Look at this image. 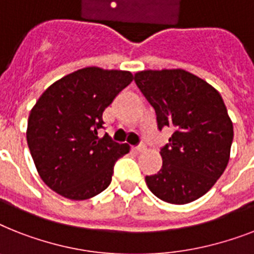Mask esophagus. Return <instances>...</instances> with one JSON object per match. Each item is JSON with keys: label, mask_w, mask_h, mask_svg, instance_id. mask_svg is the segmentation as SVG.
Returning <instances> with one entry per match:
<instances>
[{"label": "esophagus", "mask_w": 254, "mask_h": 254, "mask_svg": "<svg viewBox=\"0 0 254 254\" xmlns=\"http://www.w3.org/2000/svg\"><path fill=\"white\" fill-rule=\"evenodd\" d=\"M134 151H137V152H141V151H145L146 150V146L143 145V143H141L139 146H135V147H133Z\"/></svg>", "instance_id": "1"}]
</instances>
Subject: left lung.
<instances>
[{"instance_id":"obj_1","label":"left lung","mask_w":254,"mask_h":254,"mask_svg":"<svg viewBox=\"0 0 254 254\" xmlns=\"http://www.w3.org/2000/svg\"><path fill=\"white\" fill-rule=\"evenodd\" d=\"M134 80L155 109L159 130H174L160 150V171L146 176L148 189L174 205L198 199L230 160L234 127L223 99L211 84L183 69L142 70Z\"/></svg>"}]
</instances>
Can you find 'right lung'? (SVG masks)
I'll use <instances>...</instances> for the list:
<instances>
[{"instance_id": "obj_1", "label": "right lung", "mask_w": 254, "mask_h": 254, "mask_svg": "<svg viewBox=\"0 0 254 254\" xmlns=\"http://www.w3.org/2000/svg\"><path fill=\"white\" fill-rule=\"evenodd\" d=\"M133 80L125 70L88 66L56 80L31 109L27 143L41 180L65 198L83 201L111 184L113 166L129 152L108 134L103 112Z\"/></svg>"}]
</instances>
